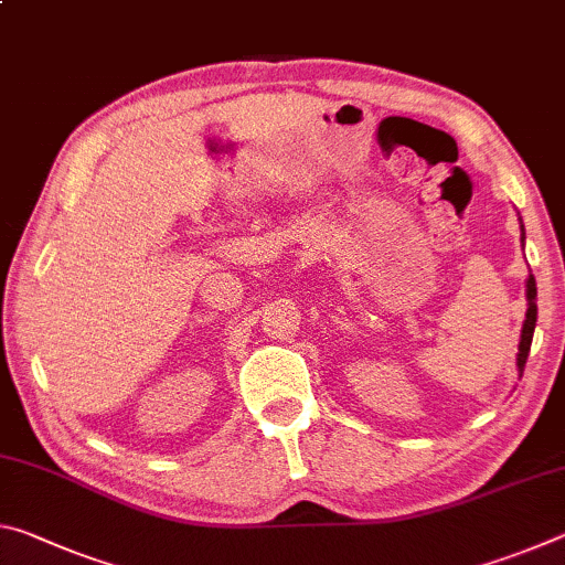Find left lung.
<instances>
[{
    "mask_svg": "<svg viewBox=\"0 0 565 565\" xmlns=\"http://www.w3.org/2000/svg\"><path fill=\"white\" fill-rule=\"evenodd\" d=\"M529 289H525V296H529V311H525V321H523V331H521V343H519V371L523 374L525 359H529L531 351V341H533V329H535V317H539V309H535V279L533 274L529 276Z\"/></svg>",
    "mask_w": 565,
    "mask_h": 565,
    "instance_id": "8db88e82",
    "label": "left lung"
}]
</instances>
